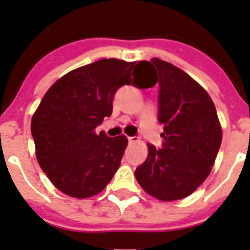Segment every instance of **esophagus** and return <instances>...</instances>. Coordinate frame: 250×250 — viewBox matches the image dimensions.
Segmentation results:
<instances>
[{"mask_svg": "<svg viewBox=\"0 0 250 250\" xmlns=\"http://www.w3.org/2000/svg\"><path fill=\"white\" fill-rule=\"evenodd\" d=\"M136 142H138V137H128V143L129 145H133Z\"/></svg>", "mask_w": 250, "mask_h": 250, "instance_id": "34e87169", "label": "esophagus"}]
</instances>
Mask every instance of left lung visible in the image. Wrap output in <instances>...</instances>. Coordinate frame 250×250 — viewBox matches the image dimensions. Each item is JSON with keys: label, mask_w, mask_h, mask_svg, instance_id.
<instances>
[{"label": "left lung", "mask_w": 250, "mask_h": 250, "mask_svg": "<svg viewBox=\"0 0 250 250\" xmlns=\"http://www.w3.org/2000/svg\"><path fill=\"white\" fill-rule=\"evenodd\" d=\"M158 80V122L164 145H148L136 179L147 194L162 201L192 194L209 176L221 145V125L205 89L171 62L153 58Z\"/></svg>", "instance_id": "8db88e82"}]
</instances>
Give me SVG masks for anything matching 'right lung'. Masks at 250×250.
Instances as JSON below:
<instances>
[{"label": "right lung", "instance_id": "1", "mask_svg": "<svg viewBox=\"0 0 250 250\" xmlns=\"http://www.w3.org/2000/svg\"><path fill=\"white\" fill-rule=\"evenodd\" d=\"M147 66L148 62L102 59L69 71L50 86L32 116L31 133L39 165L62 192L86 199L113 179L128 140L94 129L112 114L121 86L155 85Z\"/></svg>", "mask_w": 250, "mask_h": 250}]
</instances>
